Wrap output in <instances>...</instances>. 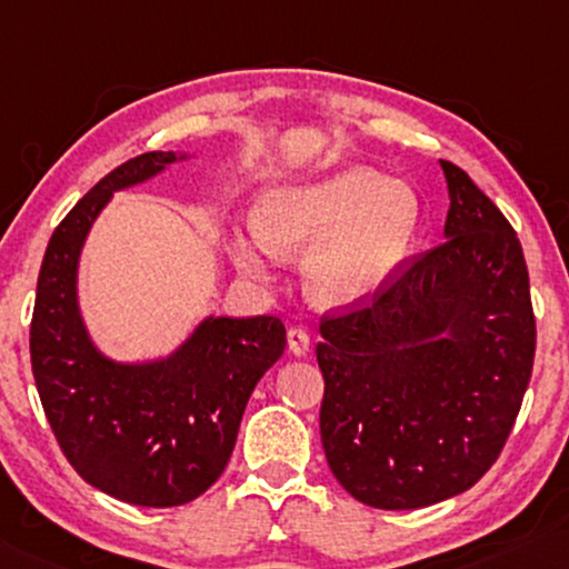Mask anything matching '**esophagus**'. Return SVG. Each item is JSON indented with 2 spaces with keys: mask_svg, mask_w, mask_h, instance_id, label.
Masks as SVG:
<instances>
[{
  "mask_svg": "<svg viewBox=\"0 0 569 569\" xmlns=\"http://www.w3.org/2000/svg\"><path fill=\"white\" fill-rule=\"evenodd\" d=\"M288 350L293 356H303L309 350V332L303 327H291L288 330Z\"/></svg>",
  "mask_w": 569,
  "mask_h": 569,
  "instance_id": "obj_1",
  "label": "esophagus"
}]
</instances>
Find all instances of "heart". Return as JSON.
Masks as SVG:
<instances>
[{
  "instance_id": "1",
  "label": "heart",
  "mask_w": 569,
  "mask_h": 569,
  "mask_svg": "<svg viewBox=\"0 0 569 569\" xmlns=\"http://www.w3.org/2000/svg\"><path fill=\"white\" fill-rule=\"evenodd\" d=\"M254 234L273 254H307L309 291L325 303H350L389 281L412 250L420 201L405 182L371 167L270 190L254 208ZM231 260L247 276L266 273V254L250 239H231Z\"/></svg>"
}]
</instances>
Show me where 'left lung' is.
Segmentation results:
<instances>
[{
	"mask_svg": "<svg viewBox=\"0 0 569 569\" xmlns=\"http://www.w3.org/2000/svg\"><path fill=\"white\" fill-rule=\"evenodd\" d=\"M441 167L446 242L319 322L327 463L381 510L426 508L477 485L531 381L536 319L516 229L461 167Z\"/></svg>",
	"mask_w": 569,
	"mask_h": 569,
	"instance_id": "obj_1",
	"label": "left lung"
}]
</instances>
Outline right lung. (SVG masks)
<instances>
[{"label":"right lung","mask_w":569,"mask_h":569,"mask_svg":"<svg viewBox=\"0 0 569 569\" xmlns=\"http://www.w3.org/2000/svg\"><path fill=\"white\" fill-rule=\"evenodd\" d=\"M174 162L147 151L108 172L63 216L38 276L30 363L51 430L84 482L143 508L186 506L234 451L247 399L281 358L278 317H211L167 361L121 366L92 348L77 307L79 250L116 190Z\"/></svg>","instance_id":"1"}]
</instances>
